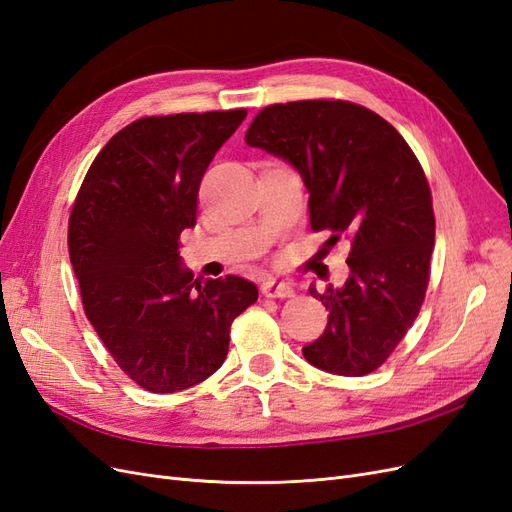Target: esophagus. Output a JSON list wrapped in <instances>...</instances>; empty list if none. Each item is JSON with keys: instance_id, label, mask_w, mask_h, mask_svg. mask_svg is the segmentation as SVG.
Returning a JSON list of instances; mask_svg holds the SVG:
<instances>
[{"instance_id": "1", "label": "esophagus", "mask_w": 512, "mask_h": 512, "mask_svg": "<svg viewBox=\"0 0 512 512\" xmlns=\"http://www.w3.org/2000/svg\"><path fill=\"white\" fill-rule=\"evenodd\" d=\"M260 290L269 299H286V297H292V294H294L292 284L282 282V280H271V277H269V280L262 282Z\"/></svg>"}]
</instances>
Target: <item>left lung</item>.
Listing matches in <instances>:
<instances>
[{"label": "left lung", "mask_w": 512, "mask_h": 512, "mask_svg": "<svg viewBox=\"0 0 512 512\" xmlns=\"http://www.w3.org/2000/svg\"><path fill=\"white\" fill-rule=\"evenodd\" d=\"M245 143L299 170L309 224L331 232L324 245L352 243L346 284L309 288L329 322L303 356L329 374H371L412 327L429 284L436 220L421 164L389 121L344 100L271 104Z\"/></svg>", "instance_id": "obj_1"}]
</instances>
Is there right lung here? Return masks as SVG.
<instances>
[{
    "mask_svg": "<svg viewBox=\"0 0 512 512\" xmlns=\"http://www.w3.org/2000/svg\"><path fill=\"white\" fill-rule=\"evenodd\" d=\"M245 115L136 119L104 145L74 200L68 250L85 316L117 365L151 393L215 374L232 320L258 299L256 284L237 275L194 280L179 256L205 170Z\"/></svg>",
    "mask_w": 512,
    "mask_h": 512,
    "instance_id": "obj_1",
    "label": "right lung"
}]
</instances>
